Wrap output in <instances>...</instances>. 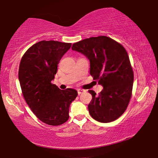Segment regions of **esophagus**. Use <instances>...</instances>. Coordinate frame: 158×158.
<instances>
[{"mask_svg": "<svg viewBox=\"0 0 158 158\" xmlns=\"http://www.w3.org/2000/svg\"><path fill=\"white\" fill-rule=\"evenodd\" d=\"M83 91H84V90H82V89H77V94H78L79 95L83 94Z\"/></svg>", "mask_w": 158, "mask_h": 158, "instance_id": "34e87169", "label": "esophagus"}]
</instances>
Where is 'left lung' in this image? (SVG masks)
Returning a JSON list of instances; mask_svg holds the SVG:
<instances>
[{
    "label": "left lung",
    "instance_id": "8db88e82",
    "mask_svg": "<svg viewBox=\"0 0 158 158\" xmlns=\"http://www.w3.org/2000/svg\"><path fill=\"white\" fill-rule=\"evenodd\" d=\"M72 49L89 60L90 75L103 88L98 96L88 90L92 95L90 115L99 122L116 120L127 109L132 91L134 74L126 49L105 36L80 41Z\"/></svg>",
    "mask_w": 158,
    "mask_h": 158
}]
</instances>
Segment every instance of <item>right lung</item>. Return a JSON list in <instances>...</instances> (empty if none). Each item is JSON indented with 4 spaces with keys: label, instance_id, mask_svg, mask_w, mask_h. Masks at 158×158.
Wrapping results in <instances>:
<instances>
[{
    "label": "right lung",
    "instance_id": "right-lung-1",
    "mask_svg": "<svg viewBox=\"0 0 158 158\" xmlns=\"http://www.w3.org/2000/svg\"><path fill=\"white\" fill-rule=\"evenodd\" d=\"M71 47V43L41 41L31 46L21 58L19 80L26 102L39 119L51 126L62 124L69 118L76 90H60L52 81L57 64Z\"/></svg>",
    "mask_w": 158,
    "mask_h": 158
}]
</instances>
